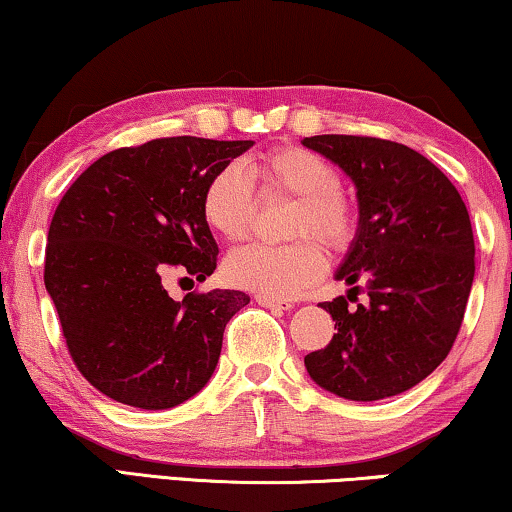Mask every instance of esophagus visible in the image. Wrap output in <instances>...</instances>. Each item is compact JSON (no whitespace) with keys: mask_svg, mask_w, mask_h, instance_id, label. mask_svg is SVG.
I'll list each match as a JSON object with an SVG mask.
<instances>
[{"mask_svg":"<svg viewBox=\"0 0 512 512\" xmlns=\"http://www.w3.org/2000/svg\"><path fill=\"white\" fill-rule=\"evenodd\" d=\"M256 302L261 307H268V309H277V311H291L295 305L291 300H281V298H270V295H256Z\"/></svg>","mask_w":512,"mask_h":512,"instance_id":"34e87169","label":"esophagus"}]
</instances>
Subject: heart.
<instances>
[{
    "label": "heart",
    "mask_w": 512,
    "mask_h": 512,
    "mask_svg": "<svg viewBox=\"0 0 512 512\" xmlns=\"http://www.w3.org/2000/svg\"><path fill=\"white\" fill-rule=\"evenodd\" d=\"M249 175L265 196L295 198L298 207L288 221V238H316L342 251L358 233V207L342 191V177L330 159L305 147H274L249 164ZM203 221L226 242L251 233L256 198L249 177L238 166H224L207 180L201 196ZM325 272V256L311 240L284 247L249 244L224 263L228 284L270 298H293Z\"/></svg>",
    "instance_id": "1"
}]
</instances>
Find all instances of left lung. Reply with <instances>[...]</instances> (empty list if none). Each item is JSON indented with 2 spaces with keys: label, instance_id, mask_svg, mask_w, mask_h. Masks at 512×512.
<instances>
[{
  "label": "left lung",
  "instance_id": "1",
  "mask_svg": "<svg viewBox=\"0 0 512 512\" xmlns=\"http://www.w3.org/2000/svg\"><path fill=\"white\" fill-rule=\"evenodd\" d=\"M302 145L351 177L360 210L335 274L353 288L321 302L337 332L305 355V367L323 390L353 402L399 395L427 379L455 344L476 274L469 212L453 182L402 143L328 133ZM355 283L366 286L365 303Z\"/></svg>",
  "mask_w": 512,
  "mask_h": 512
}]
</instances>
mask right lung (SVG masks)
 Listing matches in <instances>:
<instances>
[{
  "mask_svg": "<svg viewBox=\"0 0 512 512\" xmlns=\"http://www.w3.org/2000/svg\"><path fill=\"white\" fill-rule=\"evenodd\" d=\"M254 140L157 138L103 154L50 221L46 291L78 372L120 404L161 411L205 388L242 291L173 300L168 272L205 281L219 247L203 221L210 177Z\"/></svg>",
  "mask_w": 512,
  "mask_h": 512,
  "instance_id": "obj_1",
  "label": "right lung"
}]
</instances>
